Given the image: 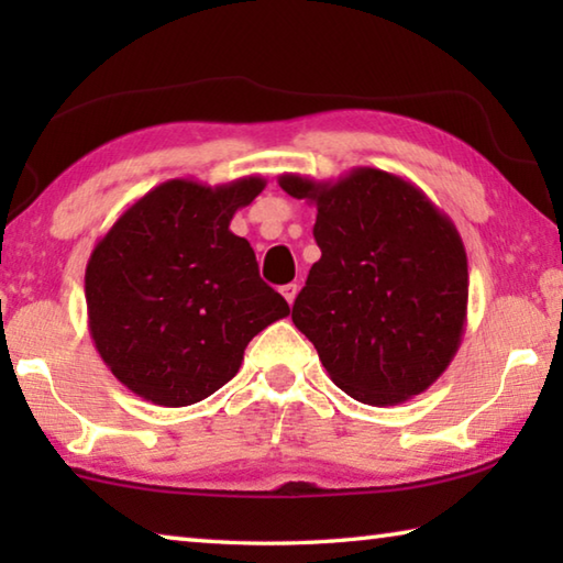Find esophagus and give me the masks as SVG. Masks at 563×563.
I'll return each mask as SVG.
<instances>
[{
	"label": "esophagus",
	"mask_w": 563,
	"mask_h": 563,
	"mask_svg": "<svg viewBox=\"0 0 563 563\" xmlns=\"http://www.w3.org/2000/svg\"><path fill=\"white\" fill-rule=\"evenodd\" d=\"M280 292H283V298L285 300H288L290 305L295 302V295H298V285H295V283H288V285H283V288H280Z\"/></svg>",
	"instance_id": "1"
}]
</instances>
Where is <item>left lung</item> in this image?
Listing matches in <instances>:
<instances>
[{"instance_id":"1","label":"left lung","mask_w":563,"mask_h":563,"mask_svg":"<svg viewBox=\"0 0 563 563\" xmlns=\"http://www.w3.org/2000/svg\"><path fill=\"white\" fill-rule=\"evenodd\" d=\"M280 188L316 203L320 261L292 322L332 383L387 407L422 395L462 345L470 271L462 235L412 180L357 166L338 180L283 174Z\"/></svg>"}]
</instances>
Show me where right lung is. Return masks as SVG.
Wrapping results in <instances>:
<instances>
[{"label": "right lung", "instance_id": "add662e5", "mask_svg": "<svg viewBox=\"0 0 563 563\" xmlns=\"http://www.w3.org/2000/svg\"><path fill=\"white\" fill-rule=\"evenodd\" d=\"M261 176L223 186L170 178L131 203L93 245L84 275L89 332L111 375L161 407L196 405L241 369L243 352L288 318L235 235Z\"/></svg>", "mask_w": 563, "mask_h": 563}]
</instances>
